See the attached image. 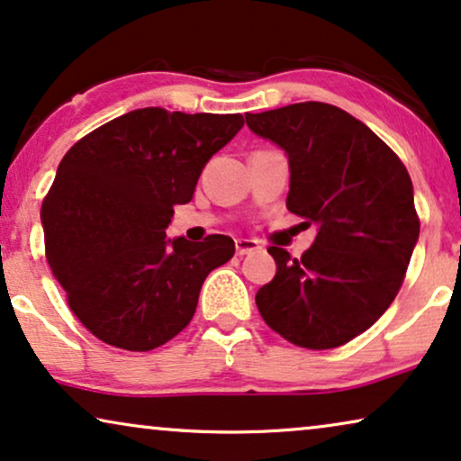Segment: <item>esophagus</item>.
Masks as SVG:
<instances>
[{
    "label": "esophagus",
    "instance_id": "esophagus-1",
    "mask_svg": "<svg viewBox=\"0 0 461 461\" xmlns=\"http://www.w3.org/2000/svg\"><path fill=\"white\" fill-rule=\"evenodd\" d=\"M235 249H237V256H248V254L258 252L260 243L254 241V239H237Z\"/></svg>",
    "mask_w": 461,
    "mask_h": 461
}]
</instances>
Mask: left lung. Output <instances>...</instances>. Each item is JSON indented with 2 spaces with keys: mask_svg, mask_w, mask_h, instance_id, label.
I'll return each mask as SVG.
<instances>
[{
  "mask_svg": "<svg viewBox=\"0 0 461 461\" xmlns=\"http://www.w3.org/2000/svg\"><path fill=\"white\" fill-rule=\"evenodd\" d=\"M245 121L288 157L285 207L318 226L301 258L268 248L277 273L256 294L262 320L298 348L345 345L385 313L402 285L420 239L409 171L340 107L307 101Z\"/></svg>",
  "mask_w": 461,
  "mask_h": 461,
  "instance_id": "1",
  "label": "left lung"
}]
</instances>
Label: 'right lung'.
I'll list each match as a JSON object with an SVG mask.
<instances>
[{"label": "right lung", "instance_id": "1", "mask_svg": "<svg viewBox=\"0 0 461 461\" xmlns=\"http://www.w3.org/2000/svg\"><path fill=\"white\" fill-rule=\"evenodd\" d=\"M243 127L241 113L141 107L82 137L41 203L46 260L76 318L113 348L150 351L193 320L201 285L235 254L209 235L169 239L173 205Z\"/></svg>", "mask_w": 461, "mask_h": 461}]
</instances>
